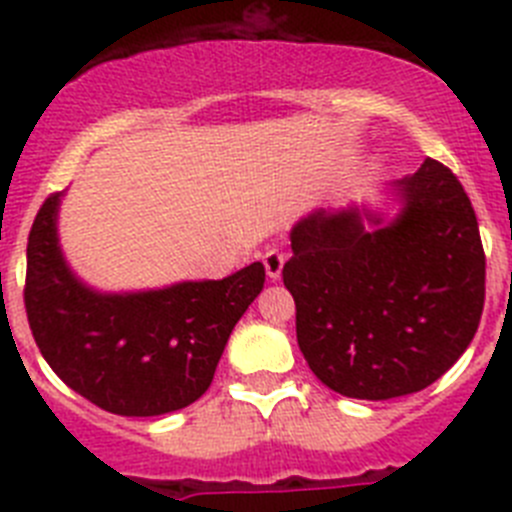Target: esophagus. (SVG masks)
<instances>
[{"mask_svg":"<svg viewBox=\"0 0 512 512\" xmlns=\"http://www.w3.org/2000/svg\"><path fill=\"white\" fill-rule=\"evenodd\" d=\"M284 261H287V256H284V253L279 251V248H269V251L264 253L266 277H269V279H279V277H282Z\"/></svg>","mask_w":512,"mask_h":512,"instance_id":"obj_1","label":"esophagus"}]
</instances>
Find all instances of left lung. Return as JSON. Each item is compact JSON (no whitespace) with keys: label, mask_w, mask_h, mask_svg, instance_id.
<instances>
[{"label":"left lung","mask_w":512,"mask_h":512,"mask_svg":"<svg viewBox=\"0 0 512 512\" xmlns=\"http://www.w3.org/2000/svg\"><path fill=\"white\" fill-rule=\"evenodd\" d=\"M397 187L405 205L384 228L366 230L356 210L307 215L282 269L307 366L356 400L425 390L467 351L485 307V248L459 179L425 158Z\"/></svg>","instance_id":"1"}]
</instances>
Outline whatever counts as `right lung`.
I'll return each instance as SVG.
<instances>
[{"label":"right lung","mask_w":512,"mask_h":512,"mask_svg":"<svg viewBox=\"0 0 512 512\" xmlns=\"http://www.w3.org/2000/svg\"><path fill=\"white\" fill-rule=\"evenodd\" d=\"M58 197L43 202L27 238L22 297L43 359L71 390L107 413L151 418L200 400L230 330L264 289V264L256 261L220 282L99 295L63 261Z\"/></svg>","instance_id":"add662e5"}]
</instances>
